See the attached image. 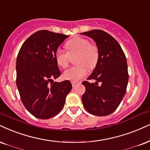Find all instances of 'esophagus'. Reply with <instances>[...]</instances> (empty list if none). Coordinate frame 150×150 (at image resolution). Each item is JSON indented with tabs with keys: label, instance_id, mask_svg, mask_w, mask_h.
<instances>
[{
	"label": "esophagus",
	"instance_id": "34e87169",
	"mask_svg": "<svg viewBox=\"0 0 150 150\" xmlns=\"http://www.w3.org/2000/svg\"><path fill=\"white\" fill-rule=\"evenodd\" d=\"M71 84H72V86H73L74 88V87L76 86V85L78 84V83H77V82H74V81H72Z\"/></svg>",
	"mask_w": 150,
	"mask_h": 150
}]
</instances>
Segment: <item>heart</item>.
<instances>
[{
	"instance_id": "b5f03b06",
	"label": "heart",
	"mask_w": 150,
	"mask_h": 150,
	"mask_svg": "<svg viewBox=\"0 0 150 150\" xmlns=\"http://www.w3.org/2000/svg\"><path fill=\"white\" fill-rule=\"evenodd\" d=\"M67 51L58 49L55 51V58L57 64L62 68L69 65L71 58H75L76 66L65 70L63 77L67 80L76 82L86 76L88 68L93 69L99 60V49L88 40L81 38L71 39L65 44Z\"/></svg>"
}]
</instances>
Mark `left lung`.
<instances>
[{"label": "left lung", "instance_id": "left-lung-1", "mask_svg": "<svg viewBox=\"0 0 150 150\" xmlns=\"http://www.w3.org/2000/svg\"><path fill=\"white\" fill-rule=\"evenodd\" d=\"M92 38L99 49V60L88 80L83 81L86 92L82 102L88 112L97 116H106L117 109L126 93L129 80L127 58L116 40L101 30L81 33ZM101 83V86L98 83Z\"/></svg>", "mask_w": 150, "mask_h": 150}]
</instances>
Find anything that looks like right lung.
<instances>
[{"label":"right lung","mask_w":150,"mask_h":150,"mask_svg":"<svg viewBox=\"0 0 150 150\" xmlns=\"http://www.w3.org/2000/svg\"><path fill=\"white\" fill-rule=\"evenodd\" d=\"M69 36L39 30L21 46L16 58V86L24 106L35 117L49 119L63 108L72 86L69 81L54 82L61 74L55 51Z\"/></svg>","instance_id":"right-lung-1"}]
</instances>
